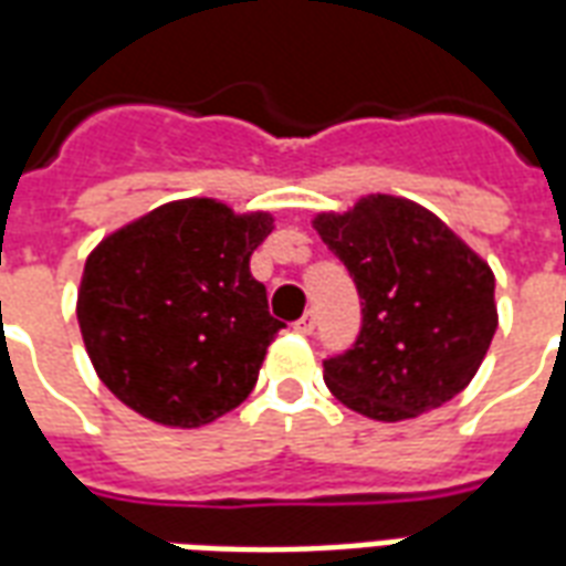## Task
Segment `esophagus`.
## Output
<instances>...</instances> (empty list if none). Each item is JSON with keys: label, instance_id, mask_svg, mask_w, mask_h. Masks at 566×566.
<instances>
[{"label": "esophagus", "instance_id": "1", "mask_svg": "<svg viewBox=\"0 0 566 566\" xmlns=\"http://www.w3.org/2000/svg\"><path fill=\"white\" fill-rule=\"evenodd\" d=\"M313 325H316V319H313V313H304L298 323H295V332H298V334H313Z\"/></svg>", "mask_w": 566, "mask_h": 566}]
</instances>
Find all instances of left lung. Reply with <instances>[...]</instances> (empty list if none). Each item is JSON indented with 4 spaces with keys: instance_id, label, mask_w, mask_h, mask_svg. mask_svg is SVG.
I'll use <instances>...</instances> for the list:
<instances>
[{
    "instance_id": "obj_1",
    "label": "left lung",
    "mask_w": 566,
    "mask_h": 566,
    "mask_svg": "<svg viewBox=\"0 0 566 566\" xmlns=\"http://www.w3.org/2000/svg\"><path fill=\"white\" fill-rule=\"evenodd\" d=\"M313 229L361 298L358 340L325 361L334 398L377 422H403L468 389L497 328L489 262L437 213L386 192L344 213L323 210Z\"/></svg>"
}]
</instances>
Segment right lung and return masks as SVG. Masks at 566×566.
<instances>
[{"mask_svg":"<svg viewBox=\"0 0 566 566\" xmlns=\"http://www.w3.org/2000/svg\"><path fill=\"white\" fill-rule=\"evenodd\" d=\"M268 210L180 198L105 234L86 255L77 325L108 391L163 428H201L253 391L274 334L250 255Z\"/></svg>","mask_w":566,"mask_h":566,"instance_id":"add662e5","label":"right lung"}]
</instances>
